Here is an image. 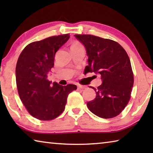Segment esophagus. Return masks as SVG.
<instances>
[{"instance_id":"esophagus-1","label":"esophagus","mask_w":153,"mask_h":153,"mask_svg":"<svg viewBox=\"0 0 153 153\" xmlns=\"http://www.w3.org/2000/svg\"><path fill=\"white\" fill-rule=\"evenodd\" d=\"M84 88H86V86H82V85H78V86H77V89L78 90H83Z\"/></svg>"}]
</instances>
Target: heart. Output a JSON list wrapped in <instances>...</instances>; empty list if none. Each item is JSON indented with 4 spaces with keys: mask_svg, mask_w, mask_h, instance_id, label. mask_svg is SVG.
<instances>
[{
    "mask_svg": "<svg viewBox=\"0 0 153 153\" xmlns=\"http://www.w3.org/2000/svg\"><path fill=\"white\" fill-rule=\"evenodd\" d=\"M79 45V44H74V45Z\"/></svg>",
    "mask_w": 153,
    "mask_h": 153,
    "instance_id": "1",
    "label": "heart"
}]
</instances>
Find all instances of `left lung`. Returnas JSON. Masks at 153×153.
Masks as SVG:
<instances>
[{"mask_svg":"<svg viewBox=\"0 0 153 153\" xmlns=\"http://www.w3.org/2000/svg\"><path fill=\"white\" fill-rule=\"evenodd\" d=\"M83 44L88 56L86 72L101 76L102 84L97 88L96 98L87 102L88 109L98 117H115L128 105L134 85V75L126 51L120 44L98 36L75 35Z\"/></svg>","mask_w":153,"mask_h":153,"instance_id":"obj_1","label":"left lung"}]
</instances>
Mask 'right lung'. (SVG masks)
<instances>
[{
	"label": "right lung",
	"instance_id": "obj_1",
	"mask_svg": "<svg viewBox=\"0 0 153 153\" xmlns=\"http://www.w3.org/2000/svg\"><path fill=\"white\" fill-rule=\"evenodd\" d=\"M70 36H51L32 42L20 54L15 74L20 99L31 115L48 121L63 113L69 94L77 89L74 84L61 86L47 79L54 66L55 56Z\"/></svg>",
	"mask_w": 153,
	"mask_h": 153
}]
</instances>
